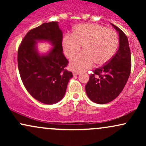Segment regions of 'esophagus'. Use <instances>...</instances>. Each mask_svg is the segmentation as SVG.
<instances>
[{"label": "esophagus", "mask_w": 146, "mask_h": 146, "mask_svg": "<svg viewBox=\"0 0 146 146\" xmlns=\"http://www.w3.org/2000/svg\"><path fill=\"white\" fill-rule=\"evenodd\" d=\"M73 74L74 76H75V75H78L79 74H80V72H78V71H74L73 73Z\"/></svg>", "instance_id": "34e87169"}]
</instances>
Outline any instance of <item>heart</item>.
<instances>
[{
	"mask_svg": "<svg viewBox=\"0 0 146 146\" xmlns=\"http://www.w3.org/2000/svg\"><path fill=\"white\" fill-rule=\"evenodd\" d=\"M62 49L68 58L75 56L70 67L75 71H84L93 66L94 63L102 66L111 60L119 46V38L115 31L93 23L79 25L73 29L71 35L62 39Z\"/></svg>",
	"mask_w": 146,
	"mask_h": 146,
	"instance_id": "obj_1",
	"label": "heart"
}]
</instances>
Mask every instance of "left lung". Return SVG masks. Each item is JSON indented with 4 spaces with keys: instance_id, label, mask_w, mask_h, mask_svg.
<instances>
[{
    "instance_id": "1",
    "label": "left lung",
    "mask_w": 146,
    "mask_h": 146,
    "mask_svg": "<svg viewBox=\"0 0 146 146\" xmlns=\"http://www.w3.org/2000/svg\"><path fill=\"white\" fill-rule=\"evenodd\" d=\"M112 25L119 32L118 51L108 62L93 70L85 86L88 98L100 104L113 101L121 93L131 71V53L128 38L119 28Z\"/></svg>"
}]
</instances>
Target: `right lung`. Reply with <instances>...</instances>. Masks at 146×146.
Listing matches in <instances>:
<instances>
[{"label": "right lung", "mask_w": 146, "mask_h": 146, "mask_svg": "<svg viewBox=\"0 0 146 146\" xmlns=\"http://www.w3.org/2000/svg\"><path fill=\"white\" fill-rule=\"evenodd\" d=\"M37 40L51 41L54 47L46 56L36 51ZM62 33L57 22L45 23L25 35L18 49V67L23 84L33 98L52 104L60 101L73 73L65 68L68 61L62 53Z\"/></svg>", "instance_id": "add662e5"}]
</instances>
